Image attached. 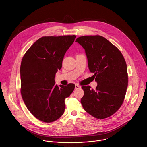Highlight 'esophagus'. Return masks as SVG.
<instances>
[{
  "label": "esophagus",
  "instance_id": "esophagus-1",
  "mask_svg": "<svg viewBox=\"0 0 147 147\" xmlns=\"http://www.w3.org/2000/svg\"><path fill=\"white\" fill-rule=\"evenodd\" d=\"M80 88V86L79 85H78V84H76V85H75V89H79Z\"/></svg>",
  "mask_w": 147,
  "mask_h": 147
}]
</instances>
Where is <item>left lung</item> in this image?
<instances>
[{
  "label": "left lung",
  "instance_id": "obj_1",
  "mask_svg": "<svg viewBox=\"0 0 147 147\" xmlns=\"http://www.w3.org/2000/svg\"><path fill=\"white\" fill-rule=\"evenodd\" d=\"M76 42L85 49L88 67L97 82L95 90L83 86L81 103L84 110L98 119H106L122 105L128 86L125 58L120 51L104 37L84 36Z\"/></svg>",
  "mask_w": 147,
  "mask_h": 147
}]
</instances>
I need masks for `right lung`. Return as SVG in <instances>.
Returning <instances> with one entry per match:
<instances>
[{
  "instance_id": "1",
  "label": "right lung",
  "mask_w": 147,
  "mask_h": 147,
  "mask_svg": "<svg viewBox=\"0 0 147 147\" xmlns=\"http://www.w3.org/2000/svg\"><path fill=\"white\" fill-rule=\"evenodd\" d=\"M76 37L75 35L42 37L22 59V98L29 111L42 122H52L61 117L65 107L64 100L75 88L73 83L58 86L55 78Z\"/></svg>"
}]
</instances>
